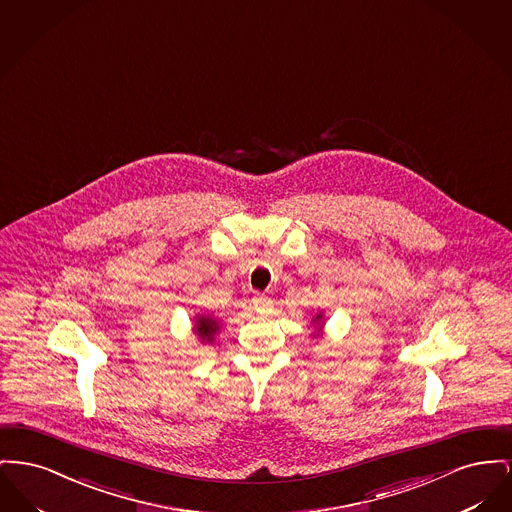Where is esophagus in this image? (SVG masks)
<instances>
[{
  "mask_svg": "<svg viewBox=\"0 0 512 512\" xmlns=\"http://www.w3.org/2000/svg\"><path fill=\"white\" fill-rule=\"evenodd\" d=\"M254 302L258 306V310H269L273 306V302L269 300L268 296H258Z\"/></svg>",
  "mask_w": 512,
  "mask_h": 512,
  "instance_id": "34e87169",
  "label": "esophagus"
}]
</instances>
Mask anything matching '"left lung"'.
<instances>
[{
    "label": "left lung",
    "instance_id": "1",
    "mask_svg": "<svg viewBox=\"0 0 512 512\" xmlns=\"http://www.w3.org/2000/svg\"><path fill=\"white\" fill-rule=\"evenodd\" d=\"M310 325L314 327V333H312V337H314V339H316V337H323V325H325V316H323V312L314 314Z\"/></svg>",
    "mask_w": 512,
    "mask_h": 512
}]
</instances>
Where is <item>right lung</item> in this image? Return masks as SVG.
<instances>
[{
    "label": "right lung",
    "mask_w": 512,
    "mask_h": 512,
    "mask_svg": "<svg viewBox=\"0 0 512 512\" xmlns=\"http://www.w3.org/2000/svg\"><path fill=\"white\" fill-rule=\"evenodd\" d=\"M192 331L202 345H212L216 343V335L219 333V320L212 314H196Z\"/></svg>",
    "instance_id": "add662e5"
}]
</instances>
